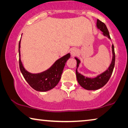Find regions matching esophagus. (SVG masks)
<instances>
[{
	"mask_svg": "<svg viewBox=\"0 0 128 128\" xmlns=\"http://www.w3.org/2000/svg\"><path fill=\"white\" fill-rule=\"evenodd\" d=\"M77 53H78V51H77V50H76V49H74V48L72 49L70 51V54L72 56H74V55H76Z\"/></svg>",
	"mask_w": 128,
	"mask_h": 128,
	"instance_id": "1",
	"label": "esophagus"
}]
</instances>
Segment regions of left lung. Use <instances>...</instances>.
I'll use <instances>...</instances> for the list:
<instances>
[{
  "label": "left lung",
  "instance_id": "1",
  "mask_svg": "<svg viewBox=\"0 0 128 128\" xmlns=\"http://www.w3.org/2000/svg\"><path fill=\"white\" fill-rule=\"evenodd\" d=\"M97 27L98 28L102 31V34L104 36H107L109 39H111L109 31L108 30L106 25L104 22L99 20L98 19H97ZM112 59L111 64H110L109 68L104 72L98 75L97 77L94 78H90L85 77L78 72L77 69L79 66L80 60L77 58H75L77 61V69L76 70L77 80H78V82L79 83V84L83 88L88 90H96L101 88V87H102L104 86L106 84L110 78H111L115 66V54L114 51V46L113 44L112 45Z\"/></svg>",
  "mask_w": 128,
  "mask_h": 128
}]
</instances>
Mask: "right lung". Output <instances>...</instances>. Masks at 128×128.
Masks as SVG:
<instances>
[{
    "instance_id": "1",
    "label": "right lung",
    "mask_w": 128,
    "mask_h": 128,
    "mask_svg": "<svg viewBox=\"0 0 128 128\" xmlns=\"http://www.w3.org/2000/svg\"><path fill=\"white\" fill-rule=\"evenodd\" d=\"M20 41L18 44L19 66L22 76L29 85L38 92H47L54 88L59 83L63 70L67 60L70 57V54L66 55L58 59L51 67L41 73L33 74L26 70L24 68L20 58Z\"/></svg>"
}]
</instances>
